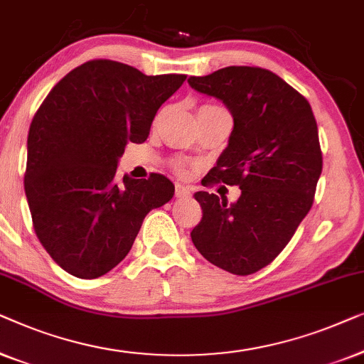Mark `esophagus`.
Listing matches in <instances>:
<instances>
[{
	"instance_id": "esophagus-1",
	"label": "esophagus",
	"mask_w": 364,
	"mask_h": 364,
	"mask_svg": "<svg viewBox=\"0 0 364 364\" xmlns=\"http://www.w3.org/2000/svg\"><path fill=\"white\" fill-rule=\"evenodd\" d=\"M175 194H176V198H186V196H189V194H191V188L184 186V184H181V183H178L175 186Z\"/></svg>"
}]
</instances>
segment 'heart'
Wrapping results in <instances>:
<instances>
[{
  "instance_id": "b5f03b06",
  "label": "heart",
  "mask_w": 364,
  "mask_h": 364,
  "mask_svg": "<svg viewBox=\"0 0 364 364\" xmlns=\"http://www.w3.org/2000/svg\"><path fill=\"white\" fill-rule=\"evenodd\" d=\"M204 107H209V109H218V107H216V105H204ZM173 165H175V168H176V170H178V171H183V168H184V165H183V163H181V161H175V163H173Z\"/></svg>"
}]
</instances>
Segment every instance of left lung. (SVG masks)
I'll use <instances>...</instances> for the list:
<instances>
[{
	"instance_id": "obj_1",
	"label": "left lung",
	"mask_w": 364,
	"mask_h": 364,
	"mask_svg": "<svg viewBox=\"0 0 364 364\" xmlns=\"http://www.w3.org/2000/svg\"><path fill=\"white\" fill-rule=\"evenodd\" d=\"M188 82L223 100L234 119L226 150L203 186L240 188L232 204L194 193L203 218L193 244L216 267L250 275L282 252L314 204L323 166L316 120L309 100L267 69L231 65Z\"/></svg>"
}]
</instances>
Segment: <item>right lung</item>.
Instances as JSON below:
<instances>
[{
  "label": "right lung",
  "mask_w": 364,
  "mask_h": 364,
  "mask_svg": "<svg viewBox=\"0 0 364 364\" xmlns=\"http://www.w3.org/2000/svg\"><path fill=\"white\" fill-rule=\"evenodd\" d=\"M186 80L94 59L53 87L34 114L24 173L34 232L65 272L97 279L130 252L143 219L175 194L160 173L117 180L129 141L143 143L156 112Z\"/></svg>",
  "instance_id": "add662e5"
}]
</instances>
